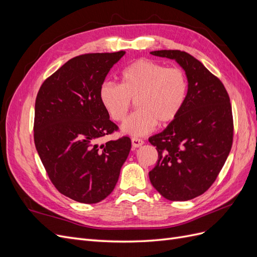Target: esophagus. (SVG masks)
Masks as SVG:
<instances>
[{
	"mask_svg": "<svg viewBox=\"0 0 257 257\" xmlns=\"http://www.w3.org/2000/svg\"><path fill=\"white\" fill-rule=\"evenodd\" d=\"M144 143L145 142L143 141V139H141V138H136V137L132 138V145H133V147H135V148H138V147L143 146Z\"/></svg>",
	"mask_w": 257,
	"mask_h": 257,
	"instance_id": "34e87169",
	"label": "esophagus"
}]
</instances>
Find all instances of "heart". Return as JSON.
Returning <instances> with one entry per match:
<instances>
[{
  "label": "heart",
  "mask_w": 257,
  "mask_h": 257,
  "mask_svg": "<svg viewBox=\"0 0 257 257\" xmlns=\"http://www.w3.org/2000/svg\"><path fill=\"white\" fill-rule=\"evenodd\" d=\"M189 81L180 67H167L152 60L131 63L121 74V83L105 81L98 96L107 113L123 122L136 100L138 110L124 122L122 131L144 136L159 125H167L180 114L186 102Z\"/></svg>",
  "instance_id": "heart-1"
}]
</instances>
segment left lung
I'll return each instance as SVG.
<instances>
[{
    "mask_svg": "<svg viewBox=\"0 0 257 257\" xmlns=\"http://www.w3.org/2000/svg\"><path fill=\"white\" fill-rule=\"evenodd\" d=\"M151 54L176 60L189 81L180 114L149 142L157 147V165L149 173L154 189L173 201L204 194L220 174L231 149L234 120L222 81L191 54L158 50Z\"/></svg>",
    "mask_w": 257,
    "mask_h": 257,
    "instance_id": "left-lung-1",
    "label": "left lung"
}]
</instances>
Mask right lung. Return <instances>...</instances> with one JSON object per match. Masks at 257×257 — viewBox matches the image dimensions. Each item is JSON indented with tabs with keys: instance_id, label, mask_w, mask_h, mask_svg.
I'll return each mask as SVG.
<instances>
[{
	"instance_id": "obj_1",
	"label": "right lung",
	"mask_w": 257,
	"mask_h": 257,
	"mask_svg": "<svg viewBox=\"0 0 257 257\" xmlns=\"http://www.w3.org/2000/svg\"><path fill=\"white\" fill-rule=\"evenodd\" d=\"M125 51L84 53L46 79L35 100L34 143L50 181L63 195L96 204L113 191L131 150L123 136L105 145L97 139L118 131L99 100V87Z\"/></svg>"
}]
</instances>
